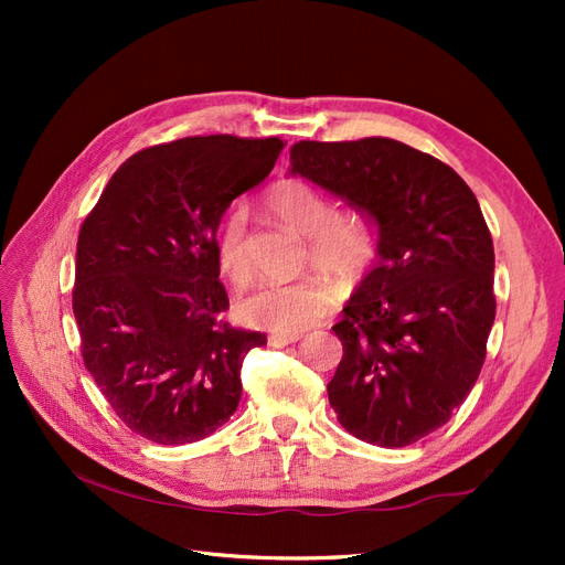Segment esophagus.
Listing matches in <instances>:
<instances>
[{"label": "esophagus", "instance_id": "obj_1", "mask_svg": "<svg viewBox=\"0 0 565 565\" xmlns=\"http://www.w3.org/2000/svg\"><path fill=\"white\" fill-rule=\"evenodd\" d=\"M299 339H301V334H270L268 344L270 347H289V344H297Z\"/></svg>", "mask_w": 565, "mask_h": 565}]
</instances>
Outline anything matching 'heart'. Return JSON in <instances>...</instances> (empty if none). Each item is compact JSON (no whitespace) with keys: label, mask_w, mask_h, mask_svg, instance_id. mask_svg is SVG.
I'll return each mask as SVG.
<instances>
[{"label":"heart","mask_w":565,"mask_h":565,"mask_svg":"<svg viewBox=\"0 0 565 565\" xmlns=\"http://www.w3.org/2000/svg\"><path fill=\"white\" fill-rule=\"evenodd\" d=\"M266 207L289 228L309 237L306 266L353 278L372 264L377 241L367 221L355 212H334L332 200L309 181L289 177L270 185ZM216 262L228 282L243 289L254 278V259L247 241V212L243 204L221 218L216 233ZM337 292L320 278L295 282H266L237 303V316L278 334H299L328 316Z\"/></svg>","instance_id":"heart-1"}]
</instances>
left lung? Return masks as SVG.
<instances>
[{
    "label": "left lung",
    "instance_id": "obj_1",
    "mask_svg": "<svg viewBox=\"0 0 565 565\" xmlns=\"http://www.w3.org/2000/svg\"><path fill=\"white\" fill-rule=\"evenodd\" d=\"M292 174L380 228V262L334 324L344 355L328 384L349 434L380 448L429 436L467 401L494 320V249L452 167L401 141H299Z\"/></svg>",
    "mask_w": 565,
    "mask_h": 565
}]
</instances>
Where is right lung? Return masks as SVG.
<instances>
[{
  "instance_id": "obj_1",
  "label": "right lung",
  "mask_w": 565,
  "mask_h": 565,
  "mask_svg": "<svg viewBox=\"0 0 565 565\" xmlns=\"http://www.w3.org/2000/svg\"><path fill=\"white\" fill-rule=\"evenodd\" d=\"M282 146L233 134L150 146L122 162L84 218L73 287L82 358L134 434L185 446L241 403L243 361L266 334L221 318L216 228Z\"/></svg>"
}]
</instances>
